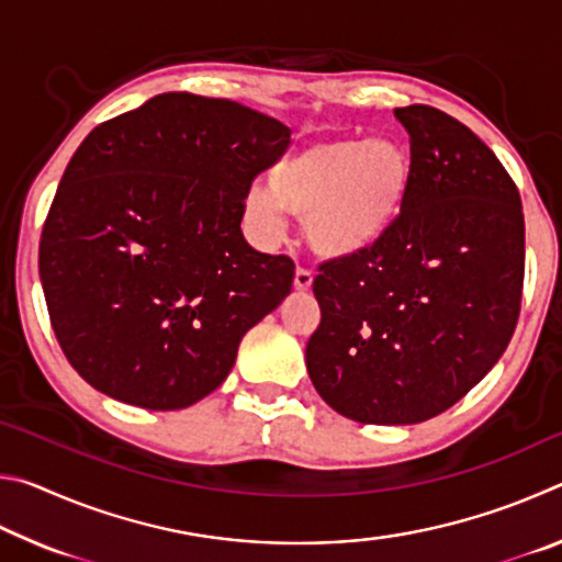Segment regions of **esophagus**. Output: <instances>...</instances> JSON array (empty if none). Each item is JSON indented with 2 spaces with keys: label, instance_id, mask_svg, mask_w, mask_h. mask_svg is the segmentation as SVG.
Masks as SVG:
<instances>
[{
  "label": "esophagus",
  "instance_id": "obj_1",
  "mask_svg": "<svg viewBox=\"0 0 562 562\" xmlns=\"http://www.w3.org/2000/svg\"><path fill=\"white\" fill-rule=\"evenodd\" d=\"M312 288V270L310 268H297L294 270V290H310Z\"/></svg>",
  "mask_w": 562,
  "mask_h": 562
}]
</instances>
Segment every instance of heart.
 <instances>
[{
  "instance_id": "b5f03b06",
  "label": "heart",
  "mask_w": 562,
  "mask_h": 562,
  "mask_svg": "<svg viewBox=\"0 0 562 562\" xmlns=\"http://www.w3.org/2000/svg\"><path fill=\"white\" fill-rule=\"evenodd\" d=\"M412 158L392 138H322L272 166L268 190L252 188L245 215L262 240L280 237L282 207L304 217L312 247L347 258L382 237L402 211Z\"/></svg>"
}]
</instances>
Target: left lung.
<instances>
[{
  "label": "left lung",
  "instance_id": "obj_1",
  "mask_svg": "<svg viewBox=\"0 0 562 562\" xmlns=\"http://www.w3.org/2000/svg\"><path fill=\"white\" fill-rule=\"evenodd\" d=\"M394 116L412 144L402 213L312 282L307 372L359 424H418L469 394L516 331L526 272L520 195L496 154L434 106Z\"/></svg>",
  "mask_w": 562,
  "mask_h": 562
}]
</instances>
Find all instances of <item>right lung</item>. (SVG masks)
<instances>
[{
	"mask_svg": "<svg viewBox=\"0 0 562 562\" xmlns=\"http://www.w3.org/2000/svg\"><path fill=\"white\" fill-rule=\"evenodd\" d=\"M290 128L227 99L160 93L76 148L40 240L52 329L101 394L170 412L231 374L245 331L292 290L288 255L240 231Z\"/></svg>",
	"mask_w": 562,
	"mask_h": 562,
	"instance_id": "obj_1",
	"label": "right lung"
}]
</instances>
